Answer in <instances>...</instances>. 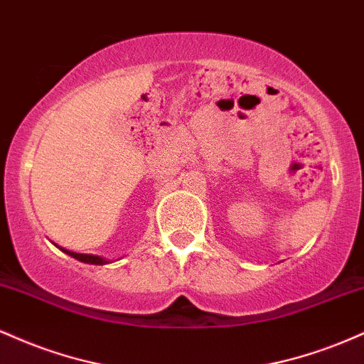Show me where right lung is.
<instances>
[{"label":"right lung","mask_w":364,"mask_h":364,"mask_svg":"<svg viewBox=\"0 0 364 364\" xmlns=\"http://www.w3.org/2000/svg\"><path fill=\"white\" fill-rule=\"evenodd\" d=\"M63 252L66 255H70V257L77 258L78 262H83V263H90V265H106V263H109L111 260H107V258H102L99 257V255H85V253H75V252H70V250H65L61 248Z\"/></svg>","instance_id":"1"}]
</instances>
